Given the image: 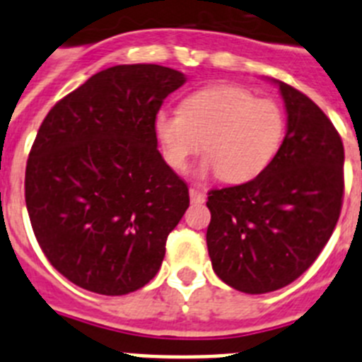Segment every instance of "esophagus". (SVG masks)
I'll list each match as a JSON object with an SVG mask.
<instances>
[{
	"mask_svg": "<svg viewBox=\"0 0 362 362\" xmlns=\"http://www.w3.org/2000/svg\"><path fill=\"white\" fill-rule=\"evenodd\" d=\"M190 201L192 203H204V194L199 188H190Z\"/></svg>",
	"mask_w": 362,
	"mask_h": 362,
	"instance_id": "esophagus-1",
	"label": "esophagus"
}]
</instances>
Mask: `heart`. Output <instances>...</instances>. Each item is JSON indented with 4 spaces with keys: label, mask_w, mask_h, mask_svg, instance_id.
I'll list each match as a JSON object with an SVG mask.
<instances>
[{
    "label": "heart",
    "mask_w": 362,
    "mask_h": 362,
    "mask_svg": "<svg viewBox=\"0 0 362 362\" xmlns=\"http://www.w3.org/2000/svg\"><path fill=\"white\" fill-rule=\"evenodd\" d=\"M153 132L174 170H185L203 145L206 156L199 174L217 172L228 183H245L276 158L284 117L272 99L254 98L241 86L217 85L188 95L181 112H158Z\"/></svg>",
    "instance_id": "obj_1"
}]
</instances>
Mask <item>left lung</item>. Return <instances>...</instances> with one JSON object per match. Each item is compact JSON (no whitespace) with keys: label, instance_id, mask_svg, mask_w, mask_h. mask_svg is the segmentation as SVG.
Returning a JSON list of instances; mask_svg holds the SVG:
<instances>
[{"label":"left lung","instance_id":"obj_1","mask_svg":"<svg viewBox=\"0 0 362 362\" xmlns=\"http://www.w3.org/2000/svg\"><path fill=\"white\" fill-rule=\"evenodd\" d=\"M286 136L263 174L209 192L206 246L221 281L245 293L279 290L303 276L337 225L344 148L325 112L303 92L276 81Z\"/></svg>","mask_w":362,"mask_h":362}]
</instances>
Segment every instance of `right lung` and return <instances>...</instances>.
Returning a JSON list of instances; mask_svg holds the SVG:
<instances>
[{"label": "right lung", "instance_id": "right-lung-1", "mask_svg": "<svg viewBox=\"0 0 362 362\" xmlns=\"http://www.w3.org/2000/svg\"><path fill=\"white\" fill-rule=\"evenodd\" d=\"M187 76L117 65L57 101L28 153L25 201L41 250L88 292L124 296L159 272L188 187L158 150L153 119Z\"/></svg>", "mask_w": 362, "mask_h": 362}]
</instances>
